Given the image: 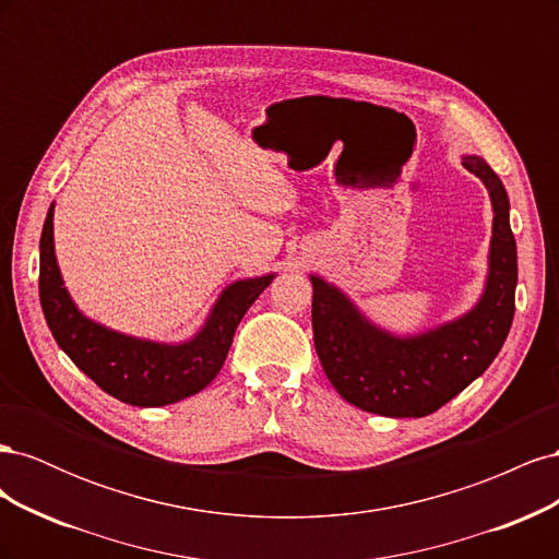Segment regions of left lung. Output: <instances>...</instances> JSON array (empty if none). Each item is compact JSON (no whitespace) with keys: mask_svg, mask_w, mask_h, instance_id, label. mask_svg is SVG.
I'll use <instances>...</instances> for the list:
<instances>
[{"mask_svg":"<svg viewBox=\"0 0 559 559\" xmlns=\"http://www.w3.org/2000/svg\"><path fill=\"white\" fill-rule=\"evenodd\" d=\"M464 167L483 179L495 207L487 289L468 314L417 337H394L370 326L341 292L312 277V333L321 368L337 394L366 413H436L485 373L511 331L518 251L509 195L483 158L466 156Z\"/></svg>","mask_w":559,"mask_h":559,"instance_id":"left-lung-1","label":"left lung"}]
</instances>
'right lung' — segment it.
I'll list each match as a JSON object with an SVG mask.
<instances>
[{"mask_svg":"<svg viewBox=\"0 0 559 559\" xmlns=\"http://www.w3.org/2000/svg\"><path fill=\"white\" fill-rule=\"evenodd\" d=\"M39 249V298L56 343L109 396L142 408L175 403L205 389L222 370L240 319L273 282V275H265L230 284L191 343L156 345L93 324L74 308L53 253V207L46 214Z\"/></svg>","mask_w":559,"mask_h":559,"instance_id":"obj_1","label":"right lung"}]
</instances>
